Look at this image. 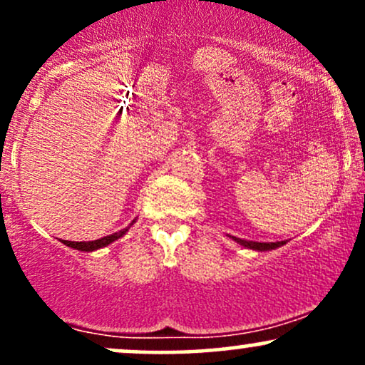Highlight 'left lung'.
Returning <instances> with one entry per match:
<instances>
[{
    "mask_svg": "<svg viewBox=\"0 0 365 365\" xmlns=\"http://www.w3.org/2000/svg\"><path fill=\"white\" fill-rule=\"evenodd\" d=\"M233 240L237 242V244L247 247V249H252V250H273V249H278V247H282L287 244V242H247V240H242V238H237V237H232Z\"/></svg>",
    "mask_w": 365,
    "mask_h": 365,
    "instance_id": "obj_1",
    "label": "left lung"
}]
</instances>
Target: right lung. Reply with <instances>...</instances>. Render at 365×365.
<instances>
[{"label": "right lung", "instance_id": "obj_1", "mask_svg": "<svg viewBox=\"0 0 365 365\" xmlns=\"http://www.w3.org/2000/svg\"><path fill=\"white\" fill-rule=\"evenodd\" d=\"M133 223H135V220L130 223V226H132ZM128 226V228H130ZM128 228L121 230V232H116L113 233V235H108V237H103L99 238V240H92V242H70V240H63V244L72 247V249H77V250H83V252H92V250H98V249H103V247L110 245L111 242L118 240L120 237H123L125 233L128 232Z\"/></svg>", "mask_w": 365, "mask_h": 365}]
</instances>
